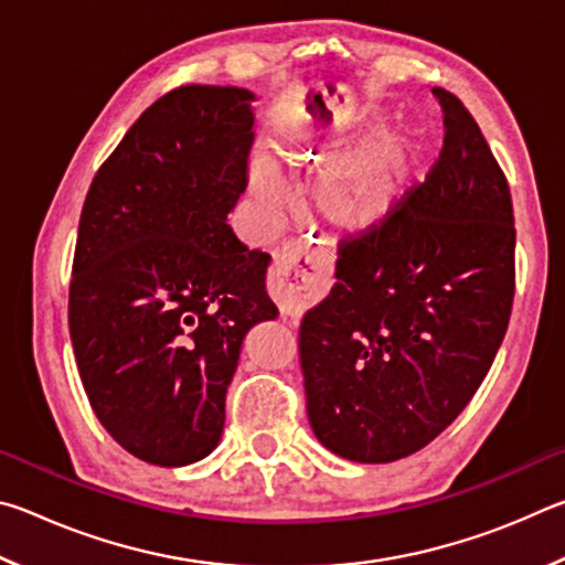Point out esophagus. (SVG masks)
Returning <instances> with one entry per match:
<instances>
[{"mask_svg": "<svg viewBox=\"0 0 565 565\" xmlns=\"http://www.w3.org/2000/svg\"><path fill=\"white\" fill-rule=\"evenodd\" d=\"M333 264L329 256L289 248V252L276 256L269 276V294L279 303L281 313L296 319L327 294Z\"/></svg>", "mask_w": 565, "mask_h": 565, "instance_id": "1", "label": "esophagus"}]
</instances>
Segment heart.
Segmentation results:
<instances>
[{"label": "heart", "mask_w": 565, "mask_h": 565, "mask_svg": "<svg viewBox=\"0 0 565 565\" xmlns=\"http://www.w3.org/2000/svg\"><path fill=\"white\" fill-rule=\"evenodd\" d=\"M279 157L289 167L313 169L337 157V149L299 131L281 141ZM414 171V139L406 131H384L321 171L313 184V204L341 232H371L396 212ZM252 191L266 212H274L286 202L284 179L266 159H256L252 164Z\"/></svg>", "instance_id": "heart-1"}]
</instances>
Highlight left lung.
I'll return each mask as SVG.
<instances>
[{"label":"left lung","instance_id":"obj_1","mask_svg":"<svg viewBox=\"0 0 565 565\" xmlns=\"http://www.w3.org/2000/svg\"><path fill=\"white\" fill-rule=\"evenodd\" d=\"M434 97L446 127L434 169L384 224L341 244L339 281L301 321L313 436L359 463L398 461L451 426L509 329V181L461 99Z\"/></svg>","mask_w":565,"mask_h":565}]
</instances>
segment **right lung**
Here are the masks:
<instances>
[{"label":"right lung","mask_w":565,"mask_h":565,"mask_svg":"<svg viewBox=\"0 0 565 565\" xmlns=\"http://www.w3.org/2000/svg\"><path fill=\"white\" fill-rule=\"evenodd\" d=\"M256 94L189 84L134 121L94 177L70 337L94 414L131 456L189 466L222 441L248 329L279 317L271 256L226 224L246 189Z\"/></svg>","instance_id":"1"}]
</instances>
